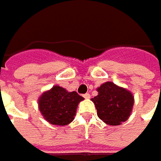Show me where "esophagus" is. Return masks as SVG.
I'll list each match as a JSON object with an SVG mask.
<instances>
[{"label":"esophagus","mask_w":161,"mask_h":161,"mask_svg":"<svg viewBox=\"0 0 161 161\" xmlns=\"http://www.w3.org/2000/svg\"><path fill=\"white\" fill-rule=\"evenodd\" d=\"M83 97L85 98V99H89V98H90V93L86 92V93H85V94L83 95Z\"/></svg>","instance_id":"34e87169"}]
</instances>
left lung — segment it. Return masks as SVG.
Masks as SVG:
<instances>
[{
	"label": "left lung",
	"mask_w": 161,
	"mask_h": 161,
	"mask_svg": "<svg viewBox=\"0 0 161 161\" xmlns=\"http://www.w3.org/2000/svg\"><path fill=\"white\" fill-rule=\"evenodd\" d=\"M98 95L92 99L100 119L106 124L120 125L130 116L134 97L130 92L116 86L112 82H106L97 89Z\"/></svg>",
	"instance_id": "1"
}]
</instances>
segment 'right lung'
Returning a JSON list of instances; mask_svg holds the SVG:
<instances>
[{"instance_id":"obj_1","label":"right lung","mask_w":161,"mask_h":161,"mask_svg":"<svg viewBox=\"0 0 161 161\" xmlns=\"http://www.w3.org/2000/svg\"><path fill=\"white\" fill-rule=\"evenodd\" d=\"M83 100L76 92H68L55 86L39 98V109L51 124L66 125L74 119L77 105Z\"/></svg>"}]
</instances>
